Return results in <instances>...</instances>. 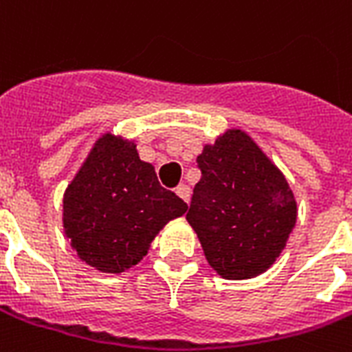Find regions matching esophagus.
<instances>
[{
  "mask_svg": "<svg viewBox=\"0 0 352 352\" xmlns=\"http://www.w3.org/2000/svg\"><path fill=\"white\" fill-rule=\"evenodd\" d=\"M175 193L179 197H181L182 201L184 202H190V197H191V190H190V186H186V184H179L175 188Z\"/></svg>",
  "mask_w": 352,
  "mask_h": 352,
  "instance_id": "esophagus-1",
  "label": "esophagus"
}]
</instances>
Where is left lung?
<instances>
[{
  "label": "left lung",
  "instance_id": "1",
  "mask_svg": "<svg viewBox=\"0 0 352 352\" xmlns=\"http://www.w3.org/2000/svg\"><path fill=\"white\" fill-rule=\"evenodd\" d=\"M201 181L186 219L210 265L228 280L264 273L296 222L293 191L242 130H230L197 157Z\"/></svg>",
  "mask_w": 352,
  "mask_h": 352
}]
</instances>
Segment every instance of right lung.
Segmentation results:
<instances>
[{"instance_id": "obj_1", "label": "right lung", "mask_w": 352, "mask_h": 352, "mask_svg": "<svg viewBox=\"0 0 352 352\" xmlns=\"http://www.w3.org/2000/svg\"><path fill=\"white\" fill-rule=\"evenodd\" d=\"M188 210L159 184L131 141L102 135L63 199V226L79 258L107 273H122L150 250L170 221Z\"/></svg>"}]
</instances>
